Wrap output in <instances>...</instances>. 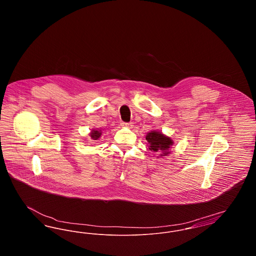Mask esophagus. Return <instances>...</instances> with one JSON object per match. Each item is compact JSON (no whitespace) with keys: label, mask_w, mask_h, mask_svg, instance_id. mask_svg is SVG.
<instances>
[{"label":"esophagus","mask_w":256,"mask_h":256,"mask_svg":"<svg viewBox=\"0 0 256 256\" xmlns=\"http://www.w3.org/2000/svg\"><path fill=\"white\" fill-rule=\"evenodd\" d=\"M122 126L124 128H132L134 126L132 122H122Z\"/></svg>","instance_id":"1"}]
</instances>
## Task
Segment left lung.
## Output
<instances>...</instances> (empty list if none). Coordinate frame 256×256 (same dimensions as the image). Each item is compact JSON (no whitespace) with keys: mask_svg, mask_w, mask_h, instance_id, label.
I'll return each mask as SVG.
<instances>
[{"mask_svg":"<svg viewBox=\"0 0 256 256\" xmlns=\"http://www.w3.org/2000/svg\"><path fill=\"white\" fill-rule=\"evenodd\" d=\"M146 140L148 144V148L156 156L164 158L170 154V148L174 145L172 139L158 130H150L146 135Z\"/></svg>","mask_w":256,"mask_h":256,"instance_id":"left-lung-1","label":"left lung"}]
</instances>
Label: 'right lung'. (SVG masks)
<instances>
[{
	"mask_svg": "<svg viewBox=\"0 0 256 256\" xmlns=\"http://www.w3.org/2000/svg\"><path fill=\"white\" fill-rule=\"evenodd\" d=\"M102 130H95V128H93L92 130H91V132L89 134V136L91 137V139H93V140H98L100 136H102Z\"/></svg>",
	"mask_w": 256,
	"mask_h": 256,
	"instance_id": "1",
	"label": "right lung"
}]
</instances>
